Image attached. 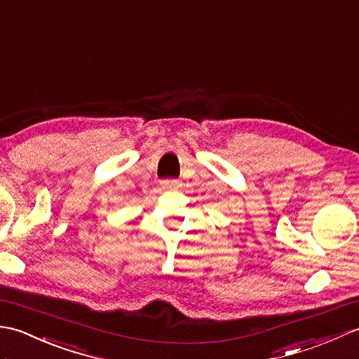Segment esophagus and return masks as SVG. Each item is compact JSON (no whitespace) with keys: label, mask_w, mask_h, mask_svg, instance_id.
I'll use <instances>...</instances> for the list:
<instances>
[{"label":"esophagus","mask_w":359,"mask_h":359,"mask_svg":"<svg viewBox=\"0 0 359 359\" xmlns=\"http://www.w3.org/2000/svg\"><path fill=\"white\" fill-rule=\"evenodd\" d=\"M161 186L164 189H178V187H181V181L175 180V178H167V180L161 181Z\"/></svg>","instance_id":"1"}]
</instances>
